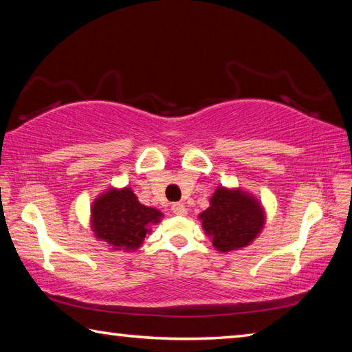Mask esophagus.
I'll list each match as a JSON object with an SVG mask.
<instances>
[{
  "label": "esophagus",
  "mask_w": 352,
  "mask_h": 352,
  "mask_svg": "<svg viewBox=\"0 0 352 352\" xmlns=\"http://www.w3.org/2000/svg\"><path fill=\"white\" fill-rule=\"evenodd\" d=\"M172 212H174L175 216H186L188 210L183 204H174V205H172Z\"/></svg>",
  "instance_id": "34e87169"
}]
</instances>
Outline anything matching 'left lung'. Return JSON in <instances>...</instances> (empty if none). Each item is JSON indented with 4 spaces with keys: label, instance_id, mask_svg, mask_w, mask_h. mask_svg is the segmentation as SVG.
Masks as SVG:
<instances>
[{
    "label": "left lung",
    "instance_id": "obj_1",
    "mask_svg": "<svg viewBox=\"0 0 352 352\" xmlns=\"http://www.w3.org/2000/svg\"><path fill=\"white\" fill-rule=\"evenodd\" d=\"M199 220L212 247L220 253H230L258 239L267 214L262 201L250 190L219 184L211 195L210 206L199 214Z\"/></svg>",
    "mask_w": 352,
    "mask_h": 352
}]
</instances>
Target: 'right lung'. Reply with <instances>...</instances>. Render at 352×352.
<instances>
[{"label": "right lung", "mask_w": 352, "mask_h": 352, "mask_svg": "<svg viewBox=\"0 0 352 352\" xmlns=\"http://www.w3.org/2000/svg\"><path fill=\"white\" fill-rule=\"evenodd\" d=\"M163 217L157 208L142 205L129 186H109L90 206L94 237L105 242L111 252H136L152 233V225H158Z\"/></svg>", "instance_id": "obj_1"}]
</instances>
